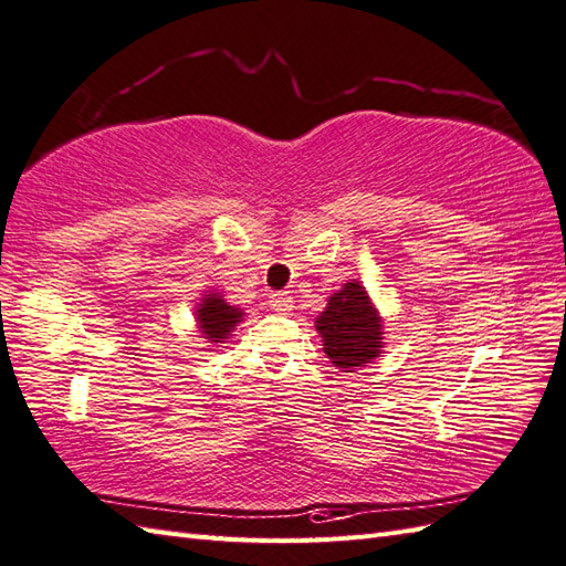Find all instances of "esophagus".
<instances>
[{
    "label": "esophagus",
    "instance_id": "obj_1",
    "mask_svg": "<svg viewBox=\"0 0 566 566\" xmlns=\"http://www.w3.org/2000/svg\"><path fill=\"white\" fill-rule=\"evenodd\" d=\"M270 306L280 313H289L294 308V298L289 296V292H274L270 294Z\"/></svg>",
    "mask_w": 566,
    "mask_h": 566
}]
</instances>
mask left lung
I'll return each instance as SVG.
<instances>
[{"label":"left lung","instance_id":"1","mask_svg":"<svg viewBox=\"0 0 566 566\" xmlns=\"http://www.w3.org/2000/svg\"><path fill=\"white\" fill-rule=\"evenodd\" d=\"M323 349L343 371L364 366L380 354V318L359 282H347L315 321Z\"/></svg>","mask_w":566,"mask_h":566}]
</instances>
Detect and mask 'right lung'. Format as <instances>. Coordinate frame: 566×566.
<instances>
[{
	"mask_svg": "<svg viewBox=\"0 0 566 566\" xmlns=\"http://www.w3.org/2000/svg\"><path fill=\"white\" fill-rule=\"evenodd\" d=\"M243 318L239 308L229 306L219 294H207V298L197 308V323H200L202 335H207L209 343H223L235 323Z\"/></svg>",
	"mask_w": 566,
	"mask_h": 566,
	"instance_id": "right-lung-1",
	"label": "right lung"
}]
</instances>
